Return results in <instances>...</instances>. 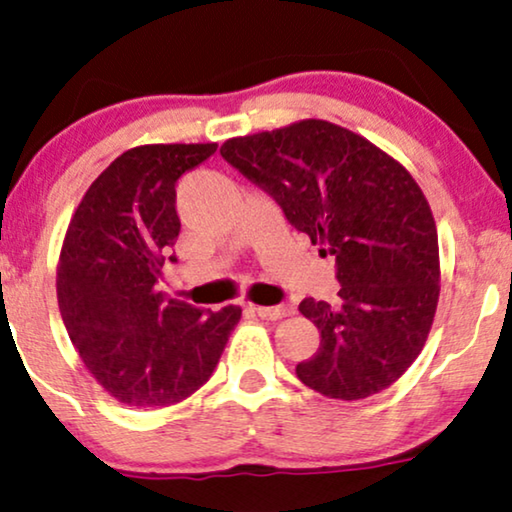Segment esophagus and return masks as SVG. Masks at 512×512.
Instances as JSON below:
<instances>
[{"label":"esophagus","mask_w":512,"mask_h":512,"mask_svg":"<svg viewBox=\"0 0 512 512\" xmlns=\"http://www.w3.org/2000/svg\"><path fill=\"white\" fill-rule=\"evenodd\" d=\"M252 311L257 313V316L264 318V320H278V318H285L290 316V313H295L292 309V304H278V306H250Z\"/></svg>","instance_id":"34e87169"}]
</instances>
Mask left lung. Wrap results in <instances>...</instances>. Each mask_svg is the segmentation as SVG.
Listing matches in <instances>:
<instances>
[{
  "label": "left lung",
  "mask_w": 512,
  "mask_h": 512,
  "mask_svg": "<svg viewBox=\"0 0 512 512\" xmlns=\"http://www.w3.org/2000/svg\"><path fill=\"white\" fill-rule=\"evenodd\" d=\"M220 154L323 245L320 255L335 257L339 302L299 304L320 330L299 381L360 400L403 377L440 297L438 229L414 177L370 140L320 119L231 138Z\"/></svg>",
  "instance_id": "1"
}]
</instances>
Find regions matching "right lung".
Masks as SVG:
<instances>
[{
    "instance_id": "add662e5",
    "label": "right lung",
    "mask_w": 512,
    "mask_h": 512,
    "mask_svg": "<svg viewBox=\"0 0 512 512\" xmlns=\"http://www.w3.org/2000/svg\"><path fill=\"white\" fill-rule=\"evenodd\" d=\"M217 145H142L81 199L58 262V306L86 370L119 403L166 407L206 384L238 306L203 311L156 290L180 236L175 185Z\"/></svg>"
}]
</instances>
